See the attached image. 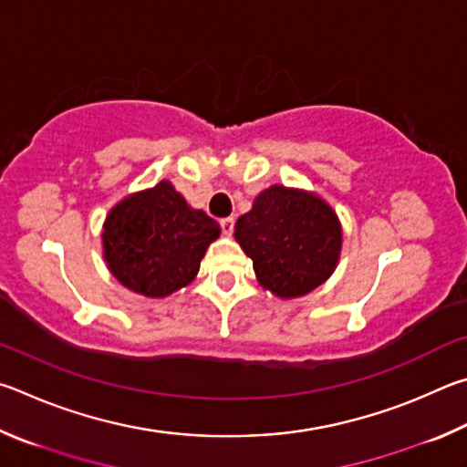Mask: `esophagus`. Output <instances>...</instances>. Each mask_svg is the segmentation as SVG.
Instances as JSON below:
<instances>
[{"label": "esophagus", "instance_id": "obj_1", "mask_svg": "<svg viewBox=\"0 0 467 467\" xmlns=\"http://www.w3.org/2000/svg\"><path fill=\"white\" fill-rule=\"evenodd\" d=\"M234 225H235V219H234V217H225V219H221V229H223V234L232 235V232H234Z\"/></svg>", "mask_w": 467, "mask_h": 467}]
</instances>
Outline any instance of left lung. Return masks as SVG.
<instances>
[{"mask_svg": "<svg viewBox=\"0 0 467 467\" xmlns=\"http://www.w3.org/2000/svg\"><path fill=\"white\" fill-rule=\"evenodd\" d=\"M235 242L252 258L263 289L281 299L304 297L337 271L342 225L320 194L273 184L235 221Z\"/></svg>", "mask_w": 467, "mask_h": 467, "instance_id": "8db88e82", "label": "left lung"}]
</instances>
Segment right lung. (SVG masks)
Here are the masks:
<instances>
[{"label":"right lung","instance_id":"add662e5","mask_svg":"<svg viewBox=\"0 0 467 467\" xmlns=\"http://www.w3.org/2000/svg\"><path fill=\"white\" fill-rule=\"evenodd\" d=\"M221 227L192 209L170 180L127 194L102 225V256L114 279L143 297L163 299L199 275Z\"/></svg>","mask_w":467,"mask_h":467}]
</instances>
